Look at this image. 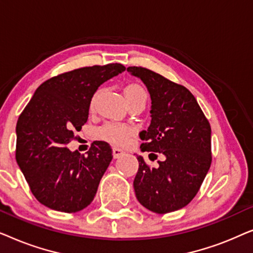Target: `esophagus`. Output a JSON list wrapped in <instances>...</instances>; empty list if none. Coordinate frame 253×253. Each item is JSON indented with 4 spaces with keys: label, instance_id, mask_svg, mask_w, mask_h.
I'll return each instance as SVG.
<instances>
[{
    "label": "esophagus",
    "instance_id": "1",
    "mask_svg": "<svg viewBox=\"0 0 253 253\" xmlns=\"http://www.w3.org/2000/svg\"><path fill=\"white\" fill-rule=\"evenodd\" d=\"M123 154H124V152L122 150H120V148H117V147H114L113 148V157H114V159H119L120 157H122Z\"/></svg>",
    "mask_w": 253,
    "mask_h": 253
}]
</instances>
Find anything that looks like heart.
Here are the masks:
<instances>
[{
  "mask_svg": "<svg viewBox=\"0 0 253 253\" xmlns=\"http://www.w3.org/2000/svg\"><path fill=\"white\" fill-rule=\"evenodd\" d=\"M124 95L129 105L134 102H146L147 100V93L145 91V88L140 84L137 83H131L127 84L124 87ZM94 101V99H93ZM93 101L91 103V108L93 107ZM131 134V129L126 124L121 123H114L109 122L103 124L102 126H100L98 129V136L101 139L109 141L115 145H123L126 143V140L129 139Z\"/></svg>",
  "mask_w": 253,
  "mask_h": 253,
  "instance_id": "1",
  "label": "heart"
}]
</instances>
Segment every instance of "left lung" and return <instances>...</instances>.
<instances>
[{
	"instance_id": "1",
	"label": "left lung",
	"mask_w": 253,
	"mask_h": 253,
	"mask_svg": "<svg viewBox=\"0 0 253 253\" xmlns=\"http://www.w3.org/2000/svg\"><path fill=\"white\" fill-rule=\"evenodd\" d=\"M127 71L143 81L152 100L151 124L139 133L141 151L165 157L158 168L137 157L134 192L152 212H174L195 198L211 167L210 122L184 86L146 68L129 67Z\"/></svg>"
}]
</instances>
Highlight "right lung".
<instances>
[{"label": "right lung", "mask_w": 253, "mask_h": 253, "mask_svg": "<svg viewBox=\"0 0 253 253\" xmlns=\"http://www.w3.org/2000/svg\"><path fill=\"white\" fill-rule=\"evenodd\" d=\"M126 70L121 63L75 69L43 82L18 117L16 161L42 205L75 213L94 199L112 161L106 141H93L87 154L67 145L87 122L91 100L103 83Z\"/></svg>", "instance_id": "1"}]
</instances>
